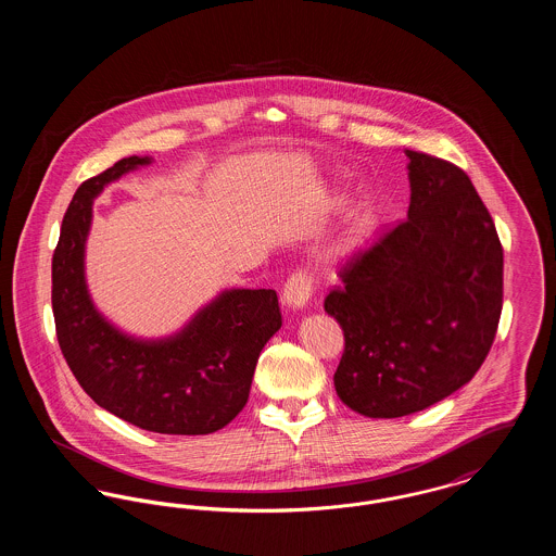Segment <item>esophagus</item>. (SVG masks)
<instances>
[{"label": "esophagus", "instance_id": "1", "mask_svg": "<svg viewBox=\"0 0 556 556\" xmlns=\"http://www.w3.org/2000/svg\"><path fill=\"white\" fill-rule=\"evenodd\" d=\"M311 290H313V283H311V277L306 275V273H293L290 279H288V283H286V288H283V298H281V302L288 306V308H293V311H300V308H304L306 304H308V300H311Z\"/></svg>", "mask_w": 556, "mask_h": 556}]
</instances>
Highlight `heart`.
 I'll return each instance as SVG.
<instances>
[{
    "instance_id": "heart-1",
    "label": "heart",
    "mask_w": 556,
    "mask_h": 556,
    "mask_svg": "<svg viewBox=\"0 0 556 556\" xmlns=\"http://www.w3.org/2000/svg\"><path fill=\"white\" fill-rule=\"evenodd\" d=\"M315 218H318V212L315 214ZM375 220L377 218H375L372 208H363V211L356 212L344 227L323 245V250L318 254V261L323 268L329 273H336V270H342L345 266L352 265L365 250L370 233H372Z\"/></svg>"
}]
</instances>
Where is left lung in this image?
Masks as SVG:
<instances>
[{
	"mask_svg": "<svg viewBox=\"0 0 556 556\" xmlns=\"http://www.w3.org/2000/svg\"><path fill=\"white\" fill-rule=\"evenodd\" d=\"M404 154L408 218L325 298L344 329L336 392L370 419L424 410L469 383L503 313V245L471 179L446 160Z\"/></svg>",
	"mask_w": 556,
	"mask_h": 556,
	"instance_id": "1",
	"label": "left lung"
}]
</instances>
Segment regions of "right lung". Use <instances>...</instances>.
Returning <instances> with one entry per match:
<instances>
[{"label": "right lung", "instance_id": "right-lung-1", "mask_svg": "<svg viewBox=\"0 0 556 556\" xmlns=\"http://www.w3.org/2000/svg\"><path fill=\"white\" fill-rule=\"evenodd\" d=\"M150 156L118 160L77 189L52 258L58 344L89 397L127 424L168 435H204L245 406L258 356L281 329L275 290H225L177 333L146 340L125 333L93 304L85 243L93 200Z\"/></svg>", "mask_w": 556, "mask_h": 556}]
</instances>
